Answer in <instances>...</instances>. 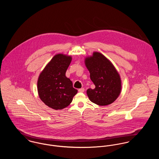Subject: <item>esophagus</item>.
I'll list each match as a JSON object with an SVG mask.
<instances>
[{
  "instance_id": "34e87169",
  "label": "esophagus",
  "mask_w": 159,
  "mask_h": 159,
  "mask_svg": "<svg viewBox=\"0 0 159 159\" xmlns=\"http://www.w3.org/2000/svg\"><path fill=\"white\" fill-rule=\"evenodd\" d=\"M78 92H84V88H81L78 89Z\"/></svg>"
}]
</instances>
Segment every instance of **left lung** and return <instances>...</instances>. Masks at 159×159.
I'll return each instance as SVG.
<instances>
[{
  "instance_id": "8db88e82",
  "label": "left lung",
  "mask_w": 159,
  "mask_h": 159,
  "mask_svg": "<svg viewBox=\"0 0 159 159\" xmlns=\"http://www.w3.org/2000/svg\"><path fill=\"white\" fill-rule=\"evenodd\" d=\"M86 67L95 88L88 89L87 95L92 102L100 105H110L117 98L122 89L120 76L112 62L99 52L85 58Z\"/></svg>"
}]
</instances>
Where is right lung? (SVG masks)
Segmentation results:
<instances>
[{
	"label": "right lung",
	"mask_w": 159,
	"mask_h": 159,
	"mask_svg": "<svg viewBox=\"0 0 159 159\" xmlns=\"http://www.w3.org/2000/svg\"><path fill=\"white\" fill-rule=\"evenodd\" d=\"M72 57L64 54H56L40 73L37 91L41 100L49 108L62 110L71 103L78 90L66 76Z\"/></svg>",
	"instance_id": "obj_1"
}]
</instances>
